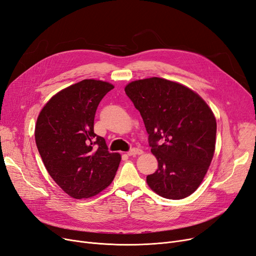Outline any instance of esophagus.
Wrapping results in <instances>:
<instances>
[{
    "label": "esophagus",
    "instance_id": "obj_1",
    "mask_svg": "<svg viewBox=\"0 0 256 256\" xmlns=\"http://www.w3.org/2000/svg\"><path fill=\"white\" fill-rule=\"evenodd\" d=\"M142 154V150L140 148H132L128 152V156H136V154Z\"/></svg>",
    "mask_w": 256,
    "mask_h": 256
}]
</instances>
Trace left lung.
I'll return each instance as SVG.
<instances>
[{"label":"left lung","mask_w":256,"mask_h":256,"mask_svg":"<svg viewBox=\"0 0 256 256\" xmlns=\"http://www.w3.org/2000/svg\"><path fill=\"white\" fill-rule=\"evenodd\" d=\"M128 97L140 112L158 170L146 182L159 196L181 200L194 194L216 148V121L208 104L187 86L152 77L130 82Z\"/></svg>","instance_id":"1"}]
</instances>
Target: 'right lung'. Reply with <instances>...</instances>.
Segmentation results:
<instances>
[{
  "mask_svg": "<svg viewBox=\"0 0 256 256\" xmlns=\"http://www.w3.org/2000/svg\"><path fill=\"white\" fill-rule=\"evenodd\" d=\"M114 86L84 80L55 94L42 108L36 142L45 168L62 190L74 198H91L114 180L121 160L94 132L102 99Z\"/></svg>",
  "mask_w": 256,
  "mask_h": 256,
  "instance_id": "add662e5",
  "label": "right lung"
}]
</instances>
